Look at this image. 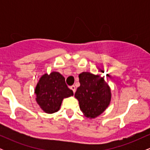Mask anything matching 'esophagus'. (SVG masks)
<instances>
[{
  "mask_svg": "<svg viewBox=\"0 0 150 150\" xmlns=\"http://www.w3.org/2000/svg\"><path fill=\"white\" fill-rule=\"evenodd\" d=\"M70 89H71V90L73 92L74 94H75V86H71V87H70Z\"/></svg>",
  "mask_w": 150,
  "mask_h": 150,
  "instance_id": "esophagus-1",
  "label": "esophagus"
}]
</instances>
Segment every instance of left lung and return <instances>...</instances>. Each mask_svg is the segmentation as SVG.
<instances>
[{"label":"left lung","mask_w":150,"mask_h":150,"mask_svg":"<svg viewBox=\"0 0 150 150\" xmlns=\"http://www.w3.org/2000/svg\"><path fill=\"white\" fill-rule=\"evenodd\" d=\"M80 86L77 87L75 97L80 108L87 118H97L101 115L111 100V88L100 75L82 72L79 75Z\"/></svg>","instance_id":"8db88e82"}]
</instances>
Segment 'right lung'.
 I'll use <instances>...</instances> for the list:
<instances>
[{
	"label": "right lung",
	"instance_id": "add662e5",
	"mask_svg": "<svg viewBox=\"0 0 150 150\" xmlns=\"http://www.w3.org/2000/svg\"><path fill=\"white\" fill-rule=\"evenodd\" d=\"M34 94L39 107L49 114L60 109L65 98L73 96V92L65 84V77L56 71L42 75L34 89Z\"/></svg>",
	"mask_w": 150,
	"mask_h": 150
}]
</instances>
